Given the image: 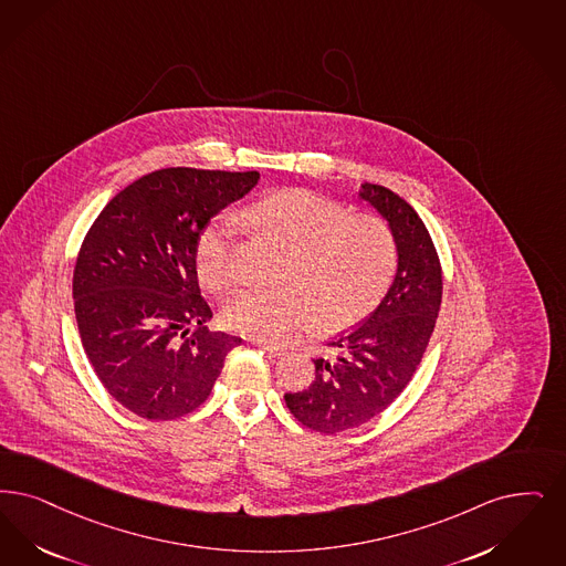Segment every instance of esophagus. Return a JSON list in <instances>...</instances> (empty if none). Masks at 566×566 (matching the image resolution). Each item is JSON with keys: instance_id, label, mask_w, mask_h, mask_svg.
I'll return each mask as SVG.
<instances>
[{"instance_id": "esophagus-1", "label": "esophagus", "mask_w": 566, "mask_h": 566, "mask_svg": "<svg viewBox=\"0 0 566 566\" xmlns=\"http://www.w3.org/2000/svg\"><path fill=\"white\" fill-rule=\"evenodd\" d=\"M256 347H261L263 352H268L270 356H284V347H277V345H270V343H263V340H256Z\"/></svg>"}]
</instances>
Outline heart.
<instances>
[{"mask_svg": "<svg viewBox=\"0 0 566 566\" xmlns=\"http://www.w3.org/2000/svg\"><path fill=\"white\" fill-rule=\"evenodd\" d=\"M247 221L286 249L284 284L229 298L223 324L231 333L280 343L310 319L322 331H343L368 316L394 280L396 240L377 214H352L312 191L284 189L252 203ZM235 231V219L219 214L196 238L198 277L214 293L233 282Z\"/></svg>", "mask_w": 566, "mask_h": 566, "instance_id": "obj_1", "label": "heart"}]
</instances>
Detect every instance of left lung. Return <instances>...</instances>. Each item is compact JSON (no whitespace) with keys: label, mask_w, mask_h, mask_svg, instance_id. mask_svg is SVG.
<instances>
[{"label":"left lung","mask_w":566,"mask_h":566,"mask_svg":"<svg viewBox=\"0 0 566 566\" xmlns=\"http://www.w3.org/2000/svg\"><path fill=\"white\" fill-rule=\"evenodd\" d=\"M360 198L389 223L398 272L379 307L328 343L310 387L284 394L294 419L319 433L364 426L410 384L430 343L442 303V268L430 231L415 208L384 185H363Z\"/></svg>","instance_id":"1"}]
</instances>
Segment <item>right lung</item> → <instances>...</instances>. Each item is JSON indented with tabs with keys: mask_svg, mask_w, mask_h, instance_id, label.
Masks as SVG:
<instances>
[{
	"mask_svg": "<svg viewBox=\"0 0 566 566\" xmlns=\"http://www.w3.org/2000/svg\"><path fill=\"white\" fill-rule=\"evenodd\" d=\"M259 172L161 168L124 187L92 223L73 270L84 352L130 412L170 421L206 402L242 339L208 331L196 238Z\"/></svg>",
	"mask_w": 566,
	"mask_h": 566,
	"instance_id": "add662e5",
	"label": "right lung"
}]
</instances>
